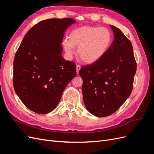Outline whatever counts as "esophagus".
Returning a JSON list of instances; mask_svg holds the SVG:
<instances>
[{"label":"esophagus","instance_id":"1","mask_svg":"<svg viewBox=\"0 0 154 154\" xmlns=\"http://www.w3.org/2000/svg\"><path fill=\"white\" fill-rule=\"evenodd\" d=\"M81 69V67L79 65H76V71H77V74H79V71Z\"/></svg>","mask_w":154,"mask_h":154}]
</instances>
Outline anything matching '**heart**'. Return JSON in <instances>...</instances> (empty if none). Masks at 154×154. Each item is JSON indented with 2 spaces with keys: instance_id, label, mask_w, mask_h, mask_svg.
<instances>
[{
  "instance_id": "obj_1",
  "label": "heart",
  "mask_w": 154,
  "mask_h": 154,
  "mask_svg": "<svg viewBox=\"0 0 154 154\" xmlns=\"http://www.w3.org/2000/svg\"><path fill=\"white\" fill-rule=\"evenodd\" d=\"M112 42V35L106 27L82 26L72 30L63 45L66 53H74V46H78V54L85 63H92L103 58Z\"/></svg>"
}]
</instances>
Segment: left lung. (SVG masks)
Returning <instances> with one entry per match:
<instances>
[{"label":"left lung","instance_id":"left-lung-1","mask_svg":"<svg viewBox=\"0 0 154 154\" xmlns=\"http://www.w3.org/2000/svg\"><path fill=\"white\" fill-rule=\"evenodd\" d=\"M114 40L104 57L82 66V93L87 109L97 117L114 113L131 94L137 63L131 42L118 27L110 26Z\"/></svg>","mask_w":154,"mask_h":154}]
</instances>
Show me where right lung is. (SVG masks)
<instances>
[{"mask_svg": "<svg viewBox=\"0 0 154 154\" xmlns=\"http://www.w3.org/2000/svg\"><path fill=\"white\" fill-rule=\"evenodd\" d=\"M72 18H51L32 26L24 36L13 62V87L31 110H54L65 88L76 75V63L61 54L64 32Z\"/></svg>", "mask_w": 154, "mask_h": 154, "instance_id": "right-lung-1", "label": "right lung"}]
</instances>
